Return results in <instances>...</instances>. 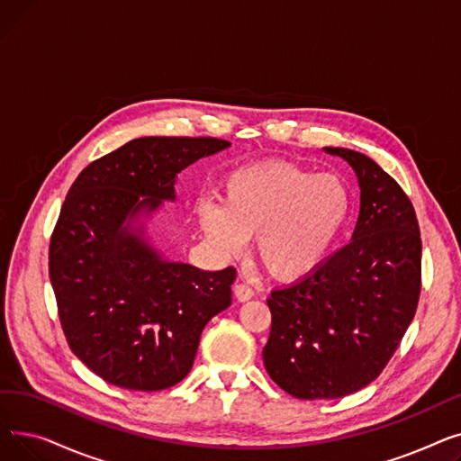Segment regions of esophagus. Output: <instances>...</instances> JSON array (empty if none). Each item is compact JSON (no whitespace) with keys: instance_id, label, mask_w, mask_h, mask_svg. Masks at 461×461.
<instances>
[{"instance_id":"esophagus-1","label":"esophagus","mask_w":461,"mask_h":461,"mask_svg":"<svg viewBox=\"0 0 461 461\" xmlns=\"http://www.w3.org/2000/svg\"><path fill=\"white\" fill-rule=\"evenodd\" d=\"M233 294H235V299L239 303H247V301H250L254 297L252 287L247 285V284H235L233 285Z\"/></svg>"}]
</instances>
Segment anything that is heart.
Returning <instances> with one entry per match:
<instances>
[{"instance_id": "1", "label": "heart", "mask_w": 461, "mask_h": 461, "mask_svg": "<svg viewBox=\"0 0 461 461\" xmlns=\"http://www.w3.org/2000/svg\"><path fill=\"white\" fill-rule=\"evenodd\" d=\"M351 198L346 183L285 160H265L228 174L221 207H198L207 243L226 258L243 252L256 235V258L276 280L316 273L348 224Z\"/></svg>"}]
</instances>
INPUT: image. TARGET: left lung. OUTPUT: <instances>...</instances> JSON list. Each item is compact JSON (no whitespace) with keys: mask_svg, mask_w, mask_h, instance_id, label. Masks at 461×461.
Masks as SVG:
<instances>
[{"mask_svg":"<svg viewBox=\"0 0 461 461\" xmlns=\"http://www.w3.org/2000/svg\"><path fill=\"white\" fill-rule=\"evenodd\" d=\"M325 151L348 160L358 179L351 243L267 299L265 368L299 400L342 398L372 383L415 318L422 278L420 230L402 186L366 155Z\"/></svg>","mask_w":461,"mask_h":461,"instance_id":"8db88e82","label":"left lung"}]
</instances>
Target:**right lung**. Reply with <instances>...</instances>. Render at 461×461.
I'll use <instances>...</instances> for the list:
<instances>
[{"label": "right lung", "mask_w": 461, "mask_h": 461, "mask_svg": "<svg viewBox=\"0 0 461 461\" xmlns=\"http://www.w3.org/2000/svg\"><path fill=\"white\" fill-rule=\"evenodd\" d=\"M226 148L218 138H136L68 188L48 254L59 321L72 353L121 389L185 379L203 327L231 304L233 267L167 261L132 228L140 212L176 200L181 169Z\"/></svg>", "instance_id": "add662e5"}]
</instances>
